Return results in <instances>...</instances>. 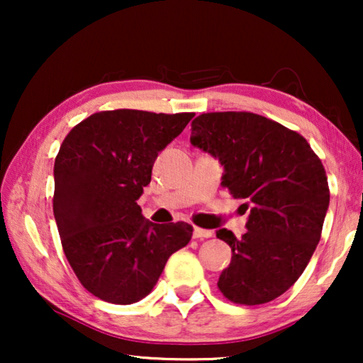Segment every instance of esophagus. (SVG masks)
<instances>
[{
	"mask_svg": "<svg viewBox=\"0 0 363 363\" xmlns=\"http://www.w3.org/2000/svg\"><path fill=\"white\" fill-rule=\"evenodd\" d=\"M211 235H213L211 231L203 230V228H195V230H193V236L200 238V240H203V238H211Z\"/></svg>",
	"mask_w": 363,
	"mask_h": 363,
	"instance_id": "obj_1",
	"label": "esophagus"
}]
</instances>
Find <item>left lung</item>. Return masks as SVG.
I'll return each mask as SVG.
<instances>
[{
  "instance_id": "8db88e82",
  "label": "left lung",
  "mask_w": 363,
  "mask_h": 363,
  "mask_svg": "<svg viewBox=\"0 0 363 363\" xmlns=\"http://www.w3.org/2000/svg\"><path fill=\"white\" fill-rule=\"evenodd\" d=\"M193 147L223 165V185L250 208L246 233L216 236L233 251L218 287L245 306L269 302L304 272L329 210V185L307 140L251 112L201 113L191 122Z\"/></svg>"
}]
</instances>
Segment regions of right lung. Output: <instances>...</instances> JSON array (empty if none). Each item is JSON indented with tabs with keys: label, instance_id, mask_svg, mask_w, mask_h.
<instances>
[{
	"label": "right lung",
	"instance_id": "obj_1",
	"mask_svg": "<svg viewBox=\"0 0 363 363\" xmlns=\"http://www.w3.org/2000/svg\"><path fill=\"white\" fill-rule=\"evenodd\" d=\"M193 117L118 108L92 113L64 138L54 162V218L69 264L99 299H143L168 257L191 240V225H153L137 200L158 152Z\"/></svg>",
	"mask_w": 363,
	"mask_h": 363
}]
</instances>
